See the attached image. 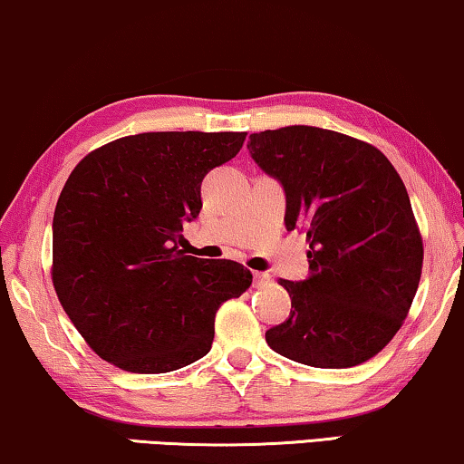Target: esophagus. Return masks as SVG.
Returning a JSON list of instances; mask_svg holds the SVG:
<instances>
[{
    "label": "esophagus",
    "mask_w": 464,
    "mask_h": 464,
    "mask_svg": "<svg viewBox=\"0 0 464 464\" xmlns=\"http://www.w3.org/2000/svg\"><path fill=\"white\" fill-rule=\"evenodd\" d=\"M254 282H256V288H263V285L271 284V276L269 273H254Z\"/></svg>",
    "instance_id": "esophagus-1"
}]
</instances>
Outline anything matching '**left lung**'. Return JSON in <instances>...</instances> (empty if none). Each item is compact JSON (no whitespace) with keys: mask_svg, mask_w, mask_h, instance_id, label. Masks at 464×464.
Here are the masks:
<instances>
[{"mask_svg":"<svg viewBox=\"0 0 464 464\" xmlns=\"http://www.w3.org/2000/svg\"><path fill=\"white\" fill-rule=\"evenodd\" d=\"M252 160L285 193V229L309 239V277L279 279L290 317L266 330L276 353L353 368L401 328L422 271V239L403 180L368 142L288 126L250 134Z\"/></svg>","mask_w":464,"mask_h":464,"instance_id":"left-lung-1","label":"left lung"}]
</instances>
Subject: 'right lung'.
I'll return each instance as SVG.
<instances>
[{"label": "right lung", "instance_id": "add662e5", "mask_svg": "<svg viewBox=\"0 0 464 464\" xmlns=\"http://www.w3.org/2000/svg\"><path fill=\"white\" fill-rule=\"evenodd\" d=\"M246 132H145L88 153L52 220V282L77 332L104 362L164 374L212 347L214 317L250 288L233 260L187 256L182 225L201 180L239 153Z\"/></svg>", "mask_w": 464, "mask_h": 464}]
</instances>
